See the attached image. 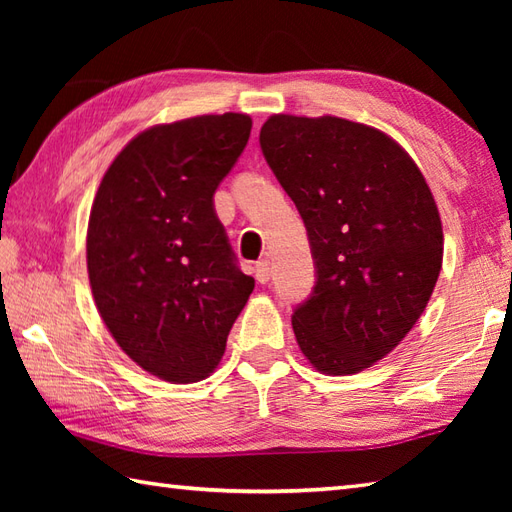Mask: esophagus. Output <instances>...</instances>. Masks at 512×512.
I'll return each instance as SVG.
<instances>
[{
    "label": "esophagus",
    "mask_w": 512,
    "mask_h": 512,
    "mask_svg": "<svg viewBox=\"0 0 512 512\" xmlns=\"http://www.w3.org/2000/svg\"><path fill=\"white\" fill-rule=\"evenodd\" d=\"M270 273H273V268H270L268 259H262V262L255 264V277L259 284H266V281L270 279Z\"/></svg>",
    "instance_id": "34e87169"
}]
</instances>
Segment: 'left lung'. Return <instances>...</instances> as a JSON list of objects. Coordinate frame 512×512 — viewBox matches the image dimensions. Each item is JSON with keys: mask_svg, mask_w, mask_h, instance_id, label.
Masks as SVG:
<instances>
[{"mask_svg": "<svg viewBox=\"0 0 512 512\" xmlns=\"http://www.w3.org/2000/svg\"><path fill=\"white\" fill-rule=\"evenodd\" d=\"M259 143L308 228L317 286L292 314L321 374L372 367L427 308L442 268L438 204L416 162L376 127L273 114Z\"/></svg>", "mask_w": 512, "mask_h": 512, "instance_id": "obj_1", "label": "left lung"}]
</instances>
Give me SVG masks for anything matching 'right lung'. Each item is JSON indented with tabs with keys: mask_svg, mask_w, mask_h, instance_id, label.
I'll use <instances>...</instances> for the list:
<instances>
[{
	"mask_svg": "<svg viewBox=\"0 0 512 512\" xmlns=\"http://www.w3.org/2000/svg\"><path fill=\"white\" fill-rule=\"evenodd\" d=\"M250 127L235 112L149 127L94 195L85 250L96 310L138 367L173 385L215 372L255 288L213 209Z\"/></svg>",
	"mask_w": 512,
	"mask_h": 512,
	"instance_id": "1",
	"label": "right lung"
}]
</instances>
